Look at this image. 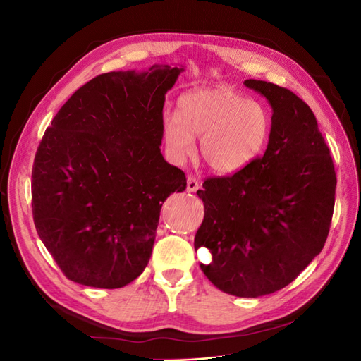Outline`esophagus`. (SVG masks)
Instances as JSON below:
<instances>
[{
	"mask_svg": "<svg viewBox=\"0 0 361 361\" xmlns=\"http://www.w3.org/2000/svg\"><path fill=\"white\" fill-rule=\"evenodd\" d=\"M200 188V180L195 178V176H190L187 178V190L190 191V192H195Z\"/></svg>",
	"mask_w": 361,
	"mask_h": 361,
	"instance_id": "34e87169",
	"label": "esophagus"
}]
</instances>
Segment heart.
<instances>
[{
	"label": "heart",
	"mask_w": 361,
	"mask_h": 361,
	"mask_svg": "<svg viewBox=\"0 0 361 361\" xmlns=\"http://www.w3.org/2000/svg\"><path fill=\"white\" fill-rule=\"evenodd\" d=\"M269 133L267 106L226 87L190 92L180 97L178 114L164 117L170 154L179 161L187 158L197 137L202 159L220 174L248 167L264 152Z\"/></svg>",
	"instance_id": "1"
}]
</instances>
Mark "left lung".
Masks as SVG:
<instances>
[{
	"label": "left lung",
	"mask_w": 361,
	"mask_h": 361,
	"mask_svg": "<svg viewBox=\"0 0 361 361\" xmlns=\"http://www.w3.org/2000/svg\"><path fill=\"white\" fill-rule=\"evenodd\" d=\"M244 84L272 106L268 147L244 170L204 180L194 247L211 251L200 268L218 289L256 298L288 286L321 253L337 179L310 106L272 82Z\"/></svg>",
	"instance_id": "left-lung-1"
}]
</instances>
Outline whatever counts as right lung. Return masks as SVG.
<instances>
[{"mask_svg":"<svg viewBox=\"0 0 361 361\" xmlns=\"http://www.w3.org/2000/svg\"><path fill=\"white\" fill-rule=\"evenodd\" d=\"M182 71L155 64L97 75L43 134L31 171L32 220L69 280L117 289L145 271L164 200L187 188L159 149L166 93Z\"/></svg>","mask_w":361,"mask_h":361,"instance_id":"add662e5","label":"right lung"}]
</instances>
